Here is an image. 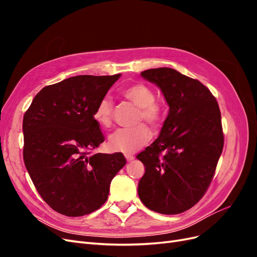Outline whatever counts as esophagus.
I'll use <instances>...</instances> for the list:
<instances>
[{"label": "esophagus", "mask_w": 257, "mask_h": 257, "mask_svg": "<svg viewBox=\"0 0 257 257\" xmlns=\"http://www.w3.org/2000/svg\"><path fill=\"white\" fill-rule=\"evenodd\" d=\"M125 159H126V161H127V162H131V161H133V160H134V157H133V155L125 154Z\"/></svg>", "instance_id": "1"}]
</instances>
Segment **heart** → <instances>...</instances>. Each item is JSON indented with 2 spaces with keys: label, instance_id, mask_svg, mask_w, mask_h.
Listing matches in <instances>:
<instances>
[{
  "label": "heart",
  "instance_id": "heart-1",
  "mask_svg": "<svg viewBox=\"0 0 257 257\" xmlns=\"http://www.w3.org/2000/svg\"><path fill=\"white\" fill-rule=\"evenodd\" d=\"M122 95L139 108L138 121L145 120L151 126L157 127L164 119V106L155 100L153 90L145 83L138 82L127 85L122 90ZM113 103L110 97L105 96L93 111V118L102 127H109L112 124ZM151 138V132L146 124L141 123L131 128H119L108 138V148L113 152L133 153L146 145Z\"/></svg>",
  "mask_w": 257,
  "mask_h": 257
}]
</instances>
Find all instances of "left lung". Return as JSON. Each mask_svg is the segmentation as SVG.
I'll list each match as a JSON object with an SVG mask.
<instances>
[{"instance_id": "obj_1", "label": "left lung", "mask_w": 257, "mask_h": 257, "mask_svg": "<svg viewBox=\"0 0 257 257\" xmlns=\"http://www.w3.org/2000/svg\"><path fill=\"white\" fill-rule=\"evenodd\" d=\"M161 89L169 112L159 137L137 155L146 172L143 204L162 214L186 211L205 195L224 146L219 104L200 81L174 68L142 72Z\"/></svg>"}]
</instances>
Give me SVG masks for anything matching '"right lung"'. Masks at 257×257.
<instances>
[{"label": "right lung", "mask_w": 257, "mask_h": 257, "mask_svg": "<svg viewBox=\"0 0 257 257\" xmlns=\"http://www.w3.org/2000/svg\"><path fill=\"white\" fill-rule=\"evenodd\" d=\"M121 74L80 75L43 88L23 116V160L37 192L54 211L81 216L108 198L126 164L121 152L93 153L105 141L93 111Z\"/></svg>", "instance_id": "right-lung-1"}]
</instances>
